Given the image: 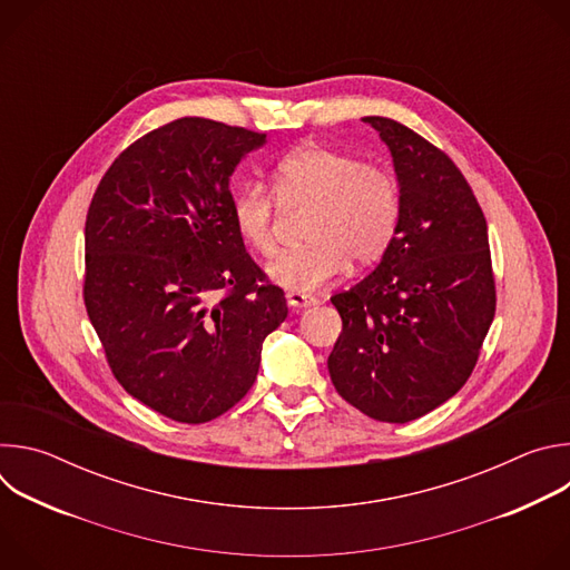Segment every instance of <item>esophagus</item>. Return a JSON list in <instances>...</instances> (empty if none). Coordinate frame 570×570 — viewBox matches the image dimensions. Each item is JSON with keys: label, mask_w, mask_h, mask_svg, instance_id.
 Wrapping results in <instances>:
<instances>
[{"label": "esophagus", "mask_w": 570, "mask_h": 570, "mask_svg": "<svg viewBox=\"0 0 570 570\" xmlns=\"http://www.w3.org/2000/svg\"><path fill=\"white\" fill-rule=\"evenodd\" d=\"M286 302L291 308H304V306H313L317 299L313 295H306V293H286Z\"/></svg>", "instance_id": "obj_1"}]
</instances>
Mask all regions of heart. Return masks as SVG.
Masks as SVG:
<instances>
[{
  "label": "heart",
  "mask_w": 570,
  "mask_h": 570,
  "mask_svg": "<svg viewBox=\"0 0 570 570\" xmlns=\"http://www.w3.org/2000/svg\"><path fill=\"white\" fill-rule=\"evenodd\" d=\"M313 203L302 248L268 266V277L293 293H313L343 275L350 259L376 262L392 243L401 218L396 178L374 161L327 146H304L284 155L273 169V189L259 180L243 183L232 196V223L248 246L277 253V199Z\"/></svg>",
  "instance_id": "heart-1"
}]
</instances>
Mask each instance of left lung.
I'll use <instances>...</instances> for the list:
<instances>
[{
	"label": "left lung",
	"instance_id": "obj_1",
	"mask_svg": "<svg viewBox=\"0 0 570 570\" xmlns=\"http://www.w3.org/2000/svg\"><path fill=\"white\" fill-rule=\"evenodd\" d=\"M401 218L381 264L332 304L343 332L330 354L338 394L376 422L405 424L471 376L497 313L487 220L455 161L387 117Z\"/></svg>",
	"mask_w": 570,
	"mask_h": 570
}]
</instances>
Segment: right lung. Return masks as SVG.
I'll list each match as a JSON object with an SVG mask.
<instances>
[{
	"label": "right lung",
	"mask_w": 570,
	"mask_h": 570,
	"mask_svg": "<svg viewBox=\"0 0 570 570\" xmlns=\"http://www.w3.org/2000/svg\"><path fill=\"white\" fill-rule=\"evenodd\" d=\"M266 132L183 117L132 141L86 218L83 299L121 387L205 424L253 387L284 291L232 223L229 176Z\"/></svg>",
	"instance_id": "add662e5"
}]
</instances>
